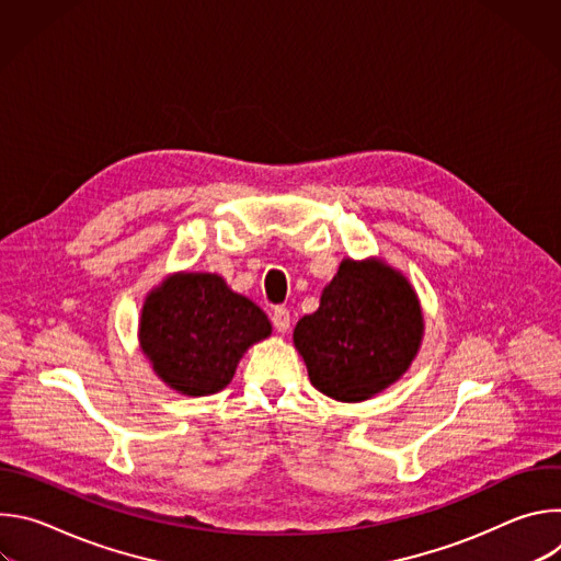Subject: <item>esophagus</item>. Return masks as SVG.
Returning <instances> with one entry per match:
<instances>
[{
  "label": "esophagus",
  "mask_w": 561,
  "mask_h": 561,
  "mask_svg": "<svg viewBox=\"0 0 561 561\" xmlns=\"http://www.w3.org/2000/svg\"><path fill=\"white\" fill-rule=\"evenodd\" d=\"M273 327L277 333H288L290 329V312L286 308H275L273 310Z\"/></svg>",
  "instance_id": "esophagus-1"
}]
</instances>
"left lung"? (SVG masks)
I'll return each instance as SVG.
<instances>
[{"instance_id": "1", "label": "left lung", "mask_w": 561, "mask_h": 561, "mask_svg": "<svg viewBox=\"0 0 561 561\" xmlns=\"http://www.w3.org/2000/svg\"><path fill=\"white\" fill-rule=\"evenodd\" d=\"M424 340V312L409 277L381 257L342 260L319 308L293 344L310 383L344 404L366 402L402 379Z\"/></svg>"}]
</instances>
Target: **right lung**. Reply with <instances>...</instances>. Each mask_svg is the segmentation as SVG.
Masks as SVG:
<instances>
[{
    "instance_id": "1",
    "label": "right lung",
    "mask_w": 561,
    "mask_h": 561,
    "mask_svg": "<svg viewBox=\"0 0 561 561\" xmlns=\"http://www.w3.org/2000/svg\"><path fill=\"white\" fill-rule=\"evenodd\" d=\"M266 312L215 273L180 271L144 299L137 340L169 388L204 397L226 388L244 353L271 337Z\"/></svg>"
}]
</instances>
